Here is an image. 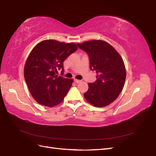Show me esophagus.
Instances as JSON below:
<instances>
[{"instance_id": "esophagus-1", "label": "esophagus", "mask_w": 156, "mask_h": 156, "mask_svg": "<svg viewBox=\"0 0 156 156\" xmlns=\"http://www.w3.org/2000/svg\"><path fill=\"white\" fill-rule=\"evenodd\" d=\"M74 81H75V83H79L81 82V80H79V79H74Z\"/></svg>"}]
</instances>
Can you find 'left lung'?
I'll use <instances>...</instances> for the list:
<instances>
[{
  "instance_id": "left-lung-1",
  "label": "left lung",
  "mask_w": 156,
  "mask_h": 156,
  "mask_svg": "<svg viewBox=\"0 0 156 156\" xmlns=\"http://www.w3.org/2000/svg\"><path fill=\"white\" fill-rule=\"evenodd\" d=\"M77 45L87 52L90 69L97 73L96 82L88 83L84 98L94 107L108 105L119 97L124 85L126 70L123 59L111 44L103 40H94Z\"/></svg>"
}]
</instances>
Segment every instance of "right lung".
<instances>
[{
    "label": "right lung",
    "instance_id": "right-lung-1",
    "mask_svg": "<svg viewBox=\"0 0 156 156\" xmlns=\"http://www.w3.org/2000/svg\"><path fill=\"white\" fill-rule=\"evenodd\" d=\"M77 49L74 43L45 40L31 51L25 64L24 77L32 96L40 105L51 107L63 101L73 79L56 73L58 68L64 70V61Z\"/></svg>",
    "mask_w": 156,
    "mask_h": 156
}]
</instances>
